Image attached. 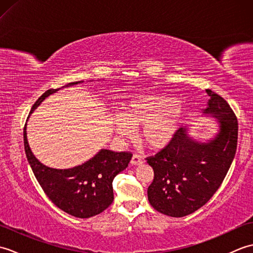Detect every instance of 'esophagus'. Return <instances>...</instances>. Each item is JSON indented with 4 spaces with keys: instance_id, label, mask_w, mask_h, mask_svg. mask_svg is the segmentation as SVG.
<instances>
[{
    "instance_id": "1",
    "label": "esophagus",
    "mask_w": 253,
    "mask_h": 253,
    "mask_svg": "<svg viewBox=\"0 0 253 253\" xmlns=\"http://www.w3.org/2000/svg\"><path fill=\"white\" fill-rule=\"evenodd\" d=\"M130 163H131L132 165H140V164L143 163V160H142V158L140 157V155L133 154L131 160H130Z\"/></svg>"
}]
</instances>
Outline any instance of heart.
Returning <instances> with one entry per match:
<instances>
[{"label":"heart","mask_w":253,"mask_h":253,"mask_svg":"<svg viewBox=\"0 0 253 253\" xmlns=\"http://www.w3.org/2000/svg\"><path fill=\"white\" fill-rule=\"evenodd\" d=\"M122 116L113 118L116 132L130 137L132 128L142 127L141 140L151 149H161L171 141L182 118V110L171 96L163 94L138 95L125 102Z\"/></svg>","instance_id":"1"}]
</instances>
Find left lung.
Wrapping results in <instances>:
<instances>
[{"label":"left lung","instance_id":"1","mask_svg":"<svg viewBox=\"0 0 253 253\" xmlns=\"http://www.w3.org/2000/svg\"><path fill=\"white\" fill-rule=\"evenodd\" d=\"M206 91L211 99L204 113L221 123L216 138L198 143L178 129L168 146L146 158L154 171L149 202L165 215L182 217L203 207L222 185L237 150V117L226 100L211 89Z\"/></svg>","mask_w":253,"mask_h":253}]
</instances>
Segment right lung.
<instances>
[{
	"instance_id": "obj_1",
	"label": "right lung",
	"mask_w": 253,
	"mask_h": 253,
	"mask_svg": "<svg viewBox=\"0 0 253 253\" xmlns=\"http://www.w3.org/2000/svg\"><path fill=\"white\" fill-rule=\"evenodd\" d=\"M78 83L83 82L69 83L64 87ZM58 89L46 90L32 105L30 113L46 96L56 92ZM24 146L27 160L45 195L62 211L79 218L98 215L111 206L114 199L113 179L127 168L132 157L129 151L114 152L103 149L88 162L76 168L68 169L47 168L32 154L27 141L26 125L24 127Z\"/></svg>"
}]
</instances>
